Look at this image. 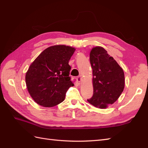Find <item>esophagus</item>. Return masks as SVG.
Masks as SVG:
<instances>
[{
	"label": "esophagus",
	"instance_id": "obj_1",
	"mask_svg": "<svg viewBox=\"0 0 148 148\" xmlns=\"http://www.w3.org/2000/svg\"><path fill=\"white\" fill-rule=\"evenodd\" d=\"M82 79H83L82 76H78V77H77V81L78 83H79V84H81V81H82Z\"/></svg>",
	"mask_w": 148,
	"mask_h": 148
}]
</instances>
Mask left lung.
Returning <instances> with one entry per match:
<instances>
[{
    "mask_svg": "<svg viewBox=\"0 0 148 148\" xmlns=\"http://www.w3.org/2000/svg\"><path fill=\"white\" fill-rule=\"evenodd\" d=\"M90 61L93 76V94L87 101L95 108L106 109L118 99L124 90L123 70L101 46L92 49Z\"/></svg>",
    "mask_w": 148,
    "mask_h": 148,
    "instance_id": "8db88e82",
    "label": "left lung"
}]
</instances>
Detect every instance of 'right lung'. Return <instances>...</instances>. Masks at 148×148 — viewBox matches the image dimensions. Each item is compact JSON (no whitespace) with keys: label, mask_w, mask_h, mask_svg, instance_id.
<instances>
[{"label":"right lung","mask_w":148,"mask_h":148,"mask_svg":"<svg viewBox=\"0 0 148 148\" xmlns=\"http://www.w3.org/2000/svg\"><path fill=\"white\" fill-rule=\"evenodd\" d=\"M73 47L55 45L44 50L30 64L26 72V85L37 104L51 108L64 101L73 81L69 77V61L74 54Z\"/></svg>","instance_id":"right-lung-1"}]
</instances>
